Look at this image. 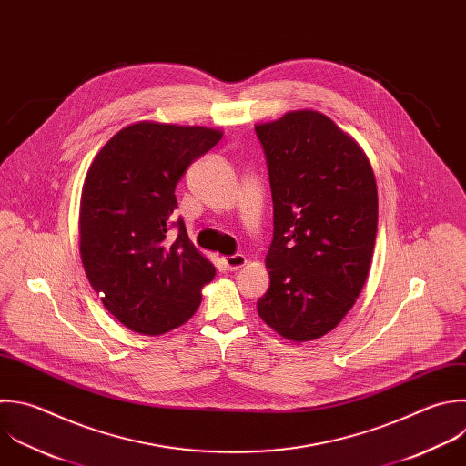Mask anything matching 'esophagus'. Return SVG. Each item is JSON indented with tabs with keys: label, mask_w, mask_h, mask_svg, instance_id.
Wrapping results in <instances>:
<instances>
[{
	"label": "esophagus",
	"mask_w": 466,
	"mask_h": 466,
	"mask_svg": "<svg viewBox=\"0 0 466 466\" xmlns=\"http://www.w3.org/2000/svg\"><path fill=\"white\" fill-rule=\"evenodd\" d=\"M222 262L228 271H237L248 264V258L244 255H233V257H224Z\"/></svg>",
	"instance_id": "esophagus-1"
}]
</instances>
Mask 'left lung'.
Returning a JSON list of instances; mask_svg holds the SVG:
<instances>
[{
	"instance_id": "1",
	"label": "left lung",
	"mask_w": 466,
	"mask_h": 466,
	"mask_svg": "<svg viewBox=\"0 0 466 466\" xmlns=\"http://www.w3.org/2000/svg\"><path fill=\"white\" fill-rule=\"evenodd\" d=\"M271 198L269 289L260 319L291 342L331 331L353 308L373 257L377 184L360 146L326 115L257 124Z\"/></svg>"
}]
</instances>
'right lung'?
I'll return each mask as SVG.
<instances>
[{
	"instance_id": "right-lung-1",
	"label": "right lung",
	"mask_w": 466,
	"mask_h": 466,
	"mask_svg": "<svg viewBox=\"0 0 466 466\" xmlns=\"http://www.w3.org/2000/svg\"><path fill=\"white\" fill-rule=\"evenodd\" d=\"M220 129L137 122L95 157L80 200V255L93 289L126 328L164 335L200 306L215 266L193 246L175 187ZM177 225L173 241L167 233Z\"/></svg>"
}]
</instances>
